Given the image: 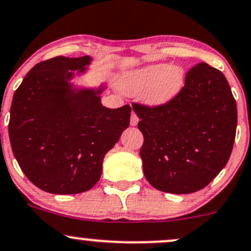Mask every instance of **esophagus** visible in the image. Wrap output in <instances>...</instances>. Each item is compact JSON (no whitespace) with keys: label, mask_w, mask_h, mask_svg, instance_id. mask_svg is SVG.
Here are the masks:
<instances>
[{"label":"esophagus","mask_w":251,"mask_h":251,"mask_svg":"<svg viewBox=\"0 0 251 251\" xmlns=\"http://www.w3.org/2000/svg\"><path fill=\"white\" fill-rule=\"evenodd\" d=\"M139 122V117L137 116V113L135 112H132V116H131V120H129V123H131L132 126H135Z\"/></svg>","instance_id":"1"}]
</instances>
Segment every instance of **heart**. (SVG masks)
<instances>
[{
	"instance_id": "heart-1",
	"label": "heart",
	"mask_w": 251,
	"mask_h": 251,
	"mask_svg": "<svg viewBox=\"0 0 251 251\" xmlns=\"http://www.w3.org/2000/svg\"><path fill=\"white\" fill-rule=\"evenodd\" d=\"M186 74L179 65L153 64L124 75L119 87L124 93H141L144 102L150 106H164L179 95L185 85Z\"/></svg>"
}]
</instances>
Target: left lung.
<instances>
[{"label": "left lung", "instance_id": "left-lung-1", "mask_svg": "<svg viewBox=\"0 0 251 251\" xmlns=\"http://www.w3.org/2000/svg\"><path fill=\"white\" fill-rule=\"evenodd\" d=\"M144 135V174L158 191L188 194L204 188L227 165L237 126L236 100L223 74L201 62L164 106L135 102Z\"/></svg>", "mask_w": 251, "mask_h": 251}]
</instances>
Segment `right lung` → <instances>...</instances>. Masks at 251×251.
<instances>
[{
	"mask_svg": "<svg viewBox=\"0 0 251 251\" xmlns=\"http://www.w3.org/2000/svg\"><path fill=\"white\" fill-rule=\"evenodd\" d=\"M89 56L36 64L14 93L9 138L25 176L42 191L78 194L101 175L102 160L129 125L132 107L102 106L101 90L74 92L68 79Z\"/></svg>",
	"mask_w": 251,
	"mask_h": 251,
	"instance_id": "add662e5",
	"label": "right lung"
}]
</instances>
